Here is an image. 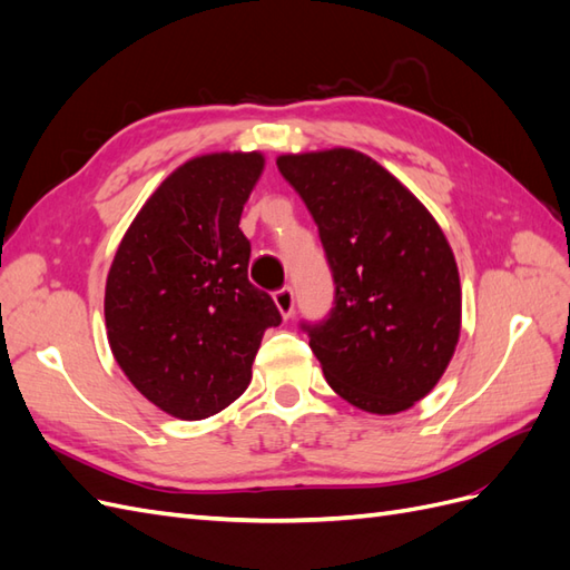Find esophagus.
<instances>
[{
  "instance_id": "obj_1",
  "label": "esophagus",
  "mask_w": 570,
  "mask_h": 570,
  "mask_svg": "<svg viewBox=\"0 0 570 570\" xmlns=\"http://www.w3.org/2000/svg\"><path fill=\"white\" fill-rule=\"evenodd\" d=\"M273 299H275V306H278V312H281L285 318H289L292 312H295V289H292V287L278 289V292H275V295H273Z\"/></svg>"
}]
</instances>
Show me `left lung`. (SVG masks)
I'll use <instances>...</instances> for the list:
<instances>
[{"label":"left lung","instance_id":"8db88e82","mask_svg":"<svg viewBox=\"0 0 570 570\" xmlns=\"http://www.w3.org/2000/svg\"><path fill=\"white\" fill-rule=\"evenodd\" d=\"M314 216L335 306L302 321L308 347L342 400L400 413L438 385L461 331V285L450 243L425 206L354 149L278 157Z\"/></svg>","mask_w":570,"mask_h":570}]
</instances>
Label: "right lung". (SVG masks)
Masks as SVG:
<instances>
[{
  "label": "right lung",
  "instance_id": "1",
  "mask_svg": "<svg viewBox=\"0 0 570 570\" xmlns=\"http://www.w3.org/2000/svg\"><path fill=\"white\" fill-rule=\"evenodd\" d=\"M262 170L258 151L189 159L145 202L109 268L105 318L118 366L183 421L233 404L266 327L283 321L247 278L252 247L239 230Z\"/></svg>",
  "mask_w": 570,
  "mask_h": 570
}]
</instances>
